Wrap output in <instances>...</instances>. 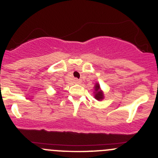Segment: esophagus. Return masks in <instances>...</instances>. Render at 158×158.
Here are the masks:
<instances>
[{
    "label": "esophagus",
    "instance_id": "esophagus-1",
    "mask_svg": "<svg viewBox=\"0 0 158 158\" xmlns=\"http://www.w3.org/2000/svg\"><path fill=\"white\" fill-rule=\"evenodd\" d=\"M75 82H76V83H77V84H80L81 83V80L76 79H75Z\"/></svg>",
    "mask_w": 158,
    "mask_h": 158
}]
</instances>
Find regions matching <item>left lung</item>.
Returning <instances> with one entry per match:
<instances>
[{"mask_svg": "<svg viewBox=\"0 0 158 158\" xmlns=\"http://www.w3.org/2000/svg\"><path fill=\"white\" fill-rule=\"evenodd\" d=\"M95 90H94V97L95 99H97V100H102L104 98V95L102 91L100 89V85L99 84L96 83L95 85Z\"/></svg>", "mask_w": 158, "mask_h": 158, "instance_id": "obj_1", "label": "left lung"}]
</instances>
